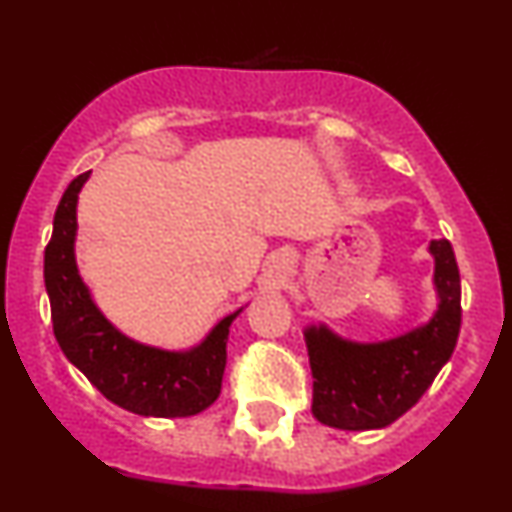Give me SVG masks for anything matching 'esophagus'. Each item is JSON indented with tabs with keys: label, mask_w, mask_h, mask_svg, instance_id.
<instances>
[{
	"label": "esophagus",
	"mask_w": 512,
	"mask_h": 512,
	"mask_svg": "<svg viewBox=\"0 0 512 512\" xmlns=\"http://www.w3.org/2000/svg\"><path fill=\"white\" fill-rule=\"evenodd\" d=\"M276 269H289V260H286V257H279V260H276Z\"/></svg>",
	"instance_id": "34e87169"
}]
</instances>
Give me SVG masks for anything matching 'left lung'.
Masks as SVG:
<instances>
[{"instance_id": "obj_1", "label": "left lung", "mask_w": 512, "mask_h": 512, "mask_svg": "<svg viewBox=\"0 0 512 512\" xmlns=\"http://www.w3.org/2000/svg\"><path fill=\"white\" fill-rule=\"evenodd\" d=\"M438 310L426 325L387 342L342 339L325 325L305 327L313 370V414L342 431H370L397 421L419 402L448 363L462 325L460 269L448 240H431Z\"/></svg>"}]
</instances>
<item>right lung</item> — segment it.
I'll return each mask as SVG.
<instances>
[{"mask_svg":"<svg viewBox=\"0 0 512 512\" xmlns=\"http://www.w3.org/2000/svg\"><path fill=\"white\" fill-rule=\"evenodd\" d=\"M88 175L91 170L64 190L45 248V289L57 344L117 407L161 419L195 416L221 395L228 327L240 310L223 317L202 344L187 351L139 344L110 325L81 281L74 257L76 202Z\"/></svg>","mask_w":512,"mask_h":512,"instance_id":"obj_1","label":"right lung"}]
</instances>
